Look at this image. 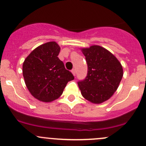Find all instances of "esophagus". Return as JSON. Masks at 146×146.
<instances>
[{"instance_id": "esophagus-1", "label": "esophagus", "mask_w": 146, "mask_h": 146, "mask_svg": "<svg viewBox=\"0 0 146 146\" xmlns=\"http://www.w3.org/2000/svg\"><path fill=\"white\" fill-rule=\"evenodd\" d=\"M72 73H73V76H76V69L75 68H73V69H72Z\"/></svg>"}]
</instances>
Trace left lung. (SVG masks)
I'll use <instances>...</instances> for the list:
<instances>
[{
	"label": "left lung",
	"instance_id": "left-lung-1",
	"mask_svg": "<svg viewBox=\"0 0 146 146\" xmlns=\"http://www.w3.org/2000/svg\"><path fill=\"white\" fill-rule=\"evenodd\" d=\"M88 64L85 79L78 82L84 98L95 104L110 99L118 88L123 77L120 62L103 47L94 45L82 48Z\"/></svg>",
	"mask_w": 146,
	"mask_h": 146
}]
</instances>
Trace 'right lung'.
I'll use <instances>...</instances> for the list:
<instances>
[{
  "instance_id": "1",
  "label": "right lung",
  "mask_w": 146,
  "mask_h": 146,
  "mask_svg": "<svg viewBox=\"0 0 146 146\" xmlns=\"http://www.w3.org/2000/svg\"><path fill=\"white\" fill-rule=\"evenodd\" d=\"M60 50L55 42H47L32 51L23 63L26 86L39 100L51 102L58 98L68 82L74 79L58 58Z\"/></svg>"
}]
</instances>
